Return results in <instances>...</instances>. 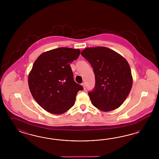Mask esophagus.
<instances>
[{
	"instance_id": "1",
	"label": "esophagus",
	"mask_w": 159,
	"mask_h": 159,
	"mask_svg": "<svg viewBox=\"0 0 159 159\" xmlns=\"http://www.w3.org/2000/svg\"><path fill=\"white\" fill-rule=\"evenodd\" d=\"M82 86H83V89H86V84H85V83H82Z\"/></svg>"
}]
</instances>
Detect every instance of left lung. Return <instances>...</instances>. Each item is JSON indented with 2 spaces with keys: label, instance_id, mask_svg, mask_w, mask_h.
I'll return each instance as SVG.
<instances>
[{
  "label": "left lung",
  "instance_id": "1",
  "mask_svg": "<svg viewBox=\"0 0 159 159\" xmlns=\"http://www.w3.org/2000/svg\"><path fill=\"white\" fill-rule=\"evenodd\" d=\"M81 55L91 64L95 75V87L89 93L92 104L104 112L120 107L129 94L133 83L128 61L104 47L86 48Z\"/></svg>",
  "mask_w": 159,
  "mask_h": 159
}]
</instances>
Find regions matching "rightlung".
<instances>
[{
  "instance_id": "add662e5",
  "label": "right lung",
  "mask_w": 159,
  "mask_h": 159,
  "mask_svg": "<svg viewBox=\"0 0 159 159\" xmlns=\"http://www.w3.org/2000/svg\"><path fill=\"white\" fill-rule=\"evenodd\" d=\"M80 53L79 49L56 48L44 52L34 62L28 76L29 89L45 111L62 114L74 106L83 87L74 81L70 63Z\"/></svg>"
}]
</instances>
